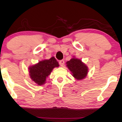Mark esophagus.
Here are the masks:
<instances>
[{
	"mask_svg": "<svg viewBox=\"0 0 122 122\" xmlns=\"http://www.w3.org/2000/svg\"><path fill=\"white\" fill-rule=\"evenodd\" d=\"M64 64H65V61H64V60H61L59 61V65H60L61 67H62V66H63Z\"/></svg>",
	"mask_w": 122,
	"mask_h": 122,
	"instance_id": "34e87169",
	"label": "esophagus"
}]
</instances>
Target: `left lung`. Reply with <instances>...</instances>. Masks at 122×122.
<instances>
[{"mask_svg":"<svg viewBox=\"0 0 122 122\" xmlns=\"http://www.w3.org/2000/svg\"><path fill=\"white\" fill-rule=\"evenodd\" d=\"M66 66L76 80H83L87 76L89 71L88 66L75 56H73L69 61L66 62Z\"/></svg>","mask_w":122,"mask_h":122,"instance_id":"1","label":"left lung"}]
</instances>
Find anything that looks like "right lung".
Wrapping results in <instances>:
<instances>
[{
    "instance_id": "add662e5",
    "label": "right lung",
    "mask_w": 122,
    "mask_h": 122,
    "mask_svg": "<svg viewBox=\"0 0 122 122\" xmlns=\"http://www.w3.org/2000/svg\"><path fill=\"white\" fill-rule=\"evenodd\" d=\"M59 67L58 62L54 56L49 59H44L28 68L29 75L32 81L38 86L46 83V78L55 67Z\"/></svg>"
}]
</instances>
